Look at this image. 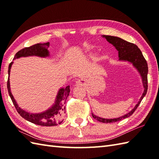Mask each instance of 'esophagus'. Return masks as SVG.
<instances>
[{"instance_id":"1","label":"esophagus","mask_w":159,"mask_h":159,"mask_svg":"<svg viewBox=\"0 0 159 159\" xmlns=\"http://www.w3.org/2000/svg\"><path fill=\"white\" fill-rule=\"evenodd\" d=\"M83 84H84V82H83V80H79L76 82V85H79V86L83 85Z\"/></svg>"}]
</instances>
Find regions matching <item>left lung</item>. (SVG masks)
I'll list each match as a JSON object with an SVG mask.
<instances>
[{"label":"left lung","mask_w":159,"mask_h":159,"mask_svg":"<svg viewBox=\"0 0 159 159\" xmlns=\"http://www.w3.org/2000/svg\"><path fill=\"white\" fill-rule=\"evenodd\" d=\"M102 37L105 38L108 42L116 47V48L118 51L119 60L126 61L131 63L137 70L138 72L140 74L141 79H142V83L144 87V92L141 97L139 102L136 104V106L134 107L133 110L123 116L114 118V119H104V118L95 116L93 113H92V117L94 119H96L98 121H100V122L112 123L130 117L134 112V111L137 109V108L141 103V100H143L144 96H146L148 91V67L146 60L145 59L144 57L143 56L142 52H141L140 49L138 48V46L134 44V43L128 42L123 39L117 38V37L111 35H103Z\"/></svg>","instance_id":"8db88e82"}]
</instances>
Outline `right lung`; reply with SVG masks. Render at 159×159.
<instances>
[{
    "label": "right lung",
    "mask_w": 159,
    "mask_h": 159,
    "mask_svg": "<svg viewBox=\"0 0 159 159\" xmlns=\"http://www.w3.org/2000/svg\"><path fill=\"white\" fill-rule=\"evenodd\" d=\"M48 47L49 42L44 43H36L35 45H33L30 47H26V48L19 50L15 55L13 59H18L22 57L29 56H38L41 57H48ZM12 64L13 62L9 64L8 68L9 77L7 80V89L9 96L11 98L13 105L15 106L18 113L24 119L31 123L39 125V126H53L62 123L63 121L64 114L66 113V107H64V104L66 103V100L70 92V86H67L66 88H61L59 89L56 97L55 104L49 109L41 113H29L18 107V104L16 102L14 98L11 94V90H10L9 74Z\"/></svg>",
    "instance_id": "right-lung-1"
}]
</instances>
